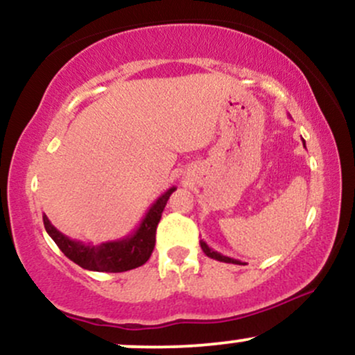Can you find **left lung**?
I'll use <instances>...</instances> for the list:
<instances>
[{
  "label": "left lung",
  "mask_w": 355,
  "mask_h": 355,
  "mask_svg": "<svg viewBox=\"0 0 355 355\" xmlns=\"http://www.w3.org/2000/svg\"><path fill=\"white\" fill-rule=\"evenodd\" d=\"M304 145H305V141H304ZM200 247H202V250L205 252V255L210 257V259L220 260V262H225V263H237V266H242V262H240V260L230 259V257H225V255L218 254V252H215L214 248H210L209 245H207V243L203 242V240H200Z\"/></svg>",
  "instance_id": "obj_1"
}]
</instances>
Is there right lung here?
Here are the masks:
<instances>
[{
	"instance_id": "add662e5",
	"label": "right lung",
	"mask_w": 355,
	"mask_h": 355,
	"mask_svg": "<svg viewBox=\"0 0 355 355\" xmlns=\"http://www.w3.org/2000/svg\"><path fill=\"white\" fill-rule=\"evenodd\" d=\"M175 190L177 189L172 187L164 195H160L146 211L145 217L141 218L138 229L125 239L103 242L98 243V245L83 243L80 240H71L70 237L61 234L55 225H51L50 220L43 214L44 229L68 259L78 263L80 267L87 268V270L113 272V274L115 272L132 270V268L144 266L152 255L155 247V234H157V225L162 218V211H164L170 195Z\"/></svg>"
}]
</instances>
